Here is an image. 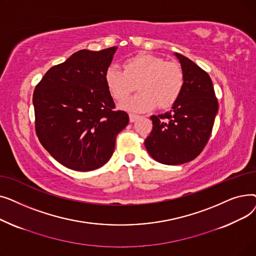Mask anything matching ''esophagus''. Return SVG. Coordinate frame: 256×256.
I'll return each instance as SVG.
<instances>
[{"instance_id":"obj_1","label":"esophagus","mask_w":256,"mask_h":256,"mask_svg":"<svg viewBox=\"0 0 256 256\" xmlns=\"http://www.w3.org/2000/svg\"><path fill=\"white\" fill-rule=\"evenodd\" d=\"M140 116L137 114H134V113H130V122H134V121H136Z\"/></svg>"}]
</instances>
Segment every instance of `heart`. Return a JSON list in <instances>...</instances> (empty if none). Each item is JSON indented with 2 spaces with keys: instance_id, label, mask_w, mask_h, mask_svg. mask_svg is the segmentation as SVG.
<instances>
[{
  "instance_id": "heart-1",
  "label": "heart",
  "mask_w": 256,
  "mask_h": 256,
  "mask_svg": "<svg viewBox=\"0 0 256 256\" xmlns=\"http://www.w3.org/2000/svg\"><path fill=\"white\" fill-rule=\"evenodd\" d=\"M104 80L111 96L117 102L128 98L137 84L140 92L124 102L122 106L132 112H146L156 104L167 109L176 104L184 88V76L176 62L152 54H140L126 60L124 70L110 66Z\"/></svg>"
}]
</instances>
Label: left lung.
I'll use <instances>...</instances> for the list:
<instances>
[{"mask_svg": "<svg viewBox=\"0 0 256 256\" xmlns=\"http://www.w3.org/2000/svg\"><path fill=\"white\" fill-rule=\"evenodd\" d=\"M176 56L184 76L182 94L170 111L150 117L152 130L144 142L152 158L166 165L184 164L200 154L218 112V100L208 72L182 54Z\"/></svg>", "mask_w": 256, "mask_h": 256, "instance_id": "obj_1", "label": "left lung"}]
</instances>
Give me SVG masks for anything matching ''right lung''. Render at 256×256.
<instances>
[{"label":"right lung","instance_id":"obj_1","mask_svg":"<svg viewBox=\"0 0 256 256\" xmlns=\"http://www.w3.org/2000/svg\"><path fill=\"white\" fill-rule=\"evenodd\" d=\"M117 46L80 50L50 67L33 93L35 130L42 145L63 166L90 171L113 154L117 134L128 124L115 111L104 74Z\"/></svg>","mask_w":256,"mask_h":256}]
</instances>
